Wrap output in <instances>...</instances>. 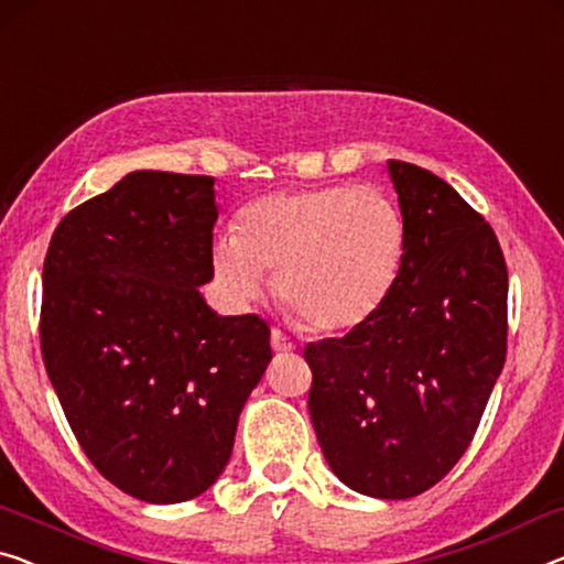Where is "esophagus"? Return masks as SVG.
I'll use <instances>...</instances> for the list:
<instances>
[{"instance_id":"obj_1","label":"esophagus","mask_w":564,"mask_h":564,"mask_svg":"<svg viewBox=\"0 0 564 564\" xmlns=\"http://www.w3.org/2000/svg\"><path fill=\"white\" fill-rule=\"evenodd\" d=\"M271 347H273V351H279V355H285V351L296 349V344H293L291 336H285L281 329H273L271 332Z\"/></svg>"}]
</instances>
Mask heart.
Segmentation results:
<instances>
[{
	"mask_svg": "<svg viewBox=\"0 0 564 564\" xmlns=\"http://www.w3.org/2000/svg\"><path fill=\"white\" fill-rule=\"evenodd\" d=\"M405 253V220L375 187L275 192L240 209L235 238H220L213 268L238 301L263 293L275 275V296L316 332L367 322L388 299Z\"/></svg>",
	"mask_w": 564,
	"mask_h": 564,
	"instance_id": "obj_1",
	"label": "heart"
}]
</instances>
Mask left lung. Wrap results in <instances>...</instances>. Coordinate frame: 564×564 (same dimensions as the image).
I'll return each mask as SVG.
<instances>
[{
	"label": "left lung",
	"instance_id": "left-lung-1",
	"mask_svg": "<svg viewBox=\"0 0 564 564\" xmlns=\"http://www.w3.org/2000/svg\"><path fill=\"white\" fill-rule=\"evenodd\" d=\"M405 253L388 299L341 339L306 344L308 413L349 489L410 499L474 441L507 359L509 273L491 225L433 172L390 159Z\"/></svg>",
	"mask_w": 564,
	"mask_h": 564
}]
</instances>
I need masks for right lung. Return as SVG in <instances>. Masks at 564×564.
<instances>
[{
    "label": "right lung",
    "mask_w": 564,
    "mask_h": 564,
    "mask_svg": "<svg viewBox=\"0 0 564 564\" xmlns=\"http://www.w3.org/2000/svg\"><path fill=\"white\" fill-rule=\"evenodd\" d=\"M215 180L131 172L67 213L42 268L40 349L70 431L133 499L199 497L271 362L256 314L217 316Z\"/></svg>",
    "instance_id": "add662e5"
}]
</instances>
